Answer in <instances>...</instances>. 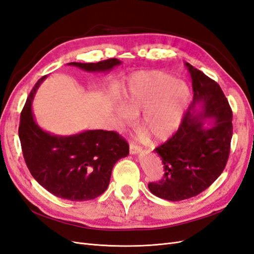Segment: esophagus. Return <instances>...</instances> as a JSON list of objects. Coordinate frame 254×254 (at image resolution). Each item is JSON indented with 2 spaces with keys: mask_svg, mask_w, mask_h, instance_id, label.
Instances as JSON below:
<instances>
[{
  "mask_svg": "<svg viewBox=\"0 0 254 254\" xmlns=\"http://www.w3.org/2000/svg\"><path fill=\"white\" fill-rule=\"evenodd\" d=\"M129 150H130V153H131V155H135V153H139L142 150V148H141V146L136 145V144L131 142V143H130V146H129Z\"/></svg>",
  "mask_w": 254,
  "mask_h": 254,
  "instance_id": "1",
  "label": "esophagus"
}]
</instances>
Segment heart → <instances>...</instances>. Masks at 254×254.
<instances>
[{
    "label": "heart",
    "mask_w": 254,
    "mask_h": 254,
    "mask_svg": "<svg viewBox=\"0 0 254 254\" xmlns=\"http://www.w3.org/2000/svg\"><path fill=\"white\" fill-rule=\"evenodd\" d=\"M190 98L188 83L163 72H143L128 81L125 107H120L123 123L133 121L142 112L140 124L157 141L166 140L179 128Z\"/></svg>",
    "instance_id": "heart-1"
}]
</instances>
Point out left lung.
Segmentation results:
<instances>
[{"label": "left lung", "mask_w": 254, "mask_h": 254, "mask_svg": "<svg viewBox=\"0 0 254 254\" xmlns=\"http://www.w3.org/2000/svg\"><path fill=\"white\" fill-rule=\"evenodd\" d=\"M186 66L193 102L177 132L155 149L164 164V178L148 183L153 195L170 201L195 197L218 178L226 167L233 133L232 110L219 84L191 64ZM207 118L212 121L205 127Z\"/></svg>", "instance_id": "8db88e82"}]
</instances>
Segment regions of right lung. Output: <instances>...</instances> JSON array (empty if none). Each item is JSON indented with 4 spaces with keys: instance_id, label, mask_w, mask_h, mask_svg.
I'll list each match as a JSON object with an SVG mask.
<instances>
[{
    "instance_id": "right-lung-1",
    "label": "right lung",
    "mask_w": 254,
    "mask_h": 254,
    "mask_svg": "<svg viewBox=\"0 0 254 254\" xmlns=\"http://www.w3.org/2000/svg\"><path fill=\"white\" fill-rule=\"evenodd\" d=\"M122 63L117 58L96 64L70 63L86 72H109ZM38 80L21 112L19 137L25 163L36 181L50 193L71 201L101 196L110 182L114 164L129 153V145L115 131L86 130L74 135H55L37 124L32 103Z\"/></svg>"
}]
</instances>
